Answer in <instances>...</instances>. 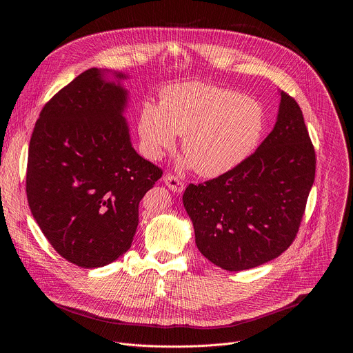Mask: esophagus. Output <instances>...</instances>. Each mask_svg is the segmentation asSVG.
<instances>
[{"label": "esophagus", "instance_id": "1", "mask_svg": "<svg viewBox=\"0 0 353 353\" xmlns=\"http://www.w3.org/2000/svg\"><path fill=\"white\" fill-rule=\"evenodd\" d=\"M163 183H165V184L169 187V190H172L173 192H181V191L184 190V183H183L180 179L172 176V174H165V176H163Z\"/></svg>", "mask_w": 353, "mask_h": 353}]
</instances>
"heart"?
Masks as SVG:
<instances>
[{
    "label": "heart",
    "mask_w": 353,
    "mask_h": 353,
    "mask_svg": "<svg viewBox=\"0 0 353 353\" xmlns=\"http://www.w3.org/2000/svg\"><path fill=\"white\" fill-rule=\"evenodd\" d=\"M264 131L261 106L247 96L216 85L188 82L163 92L161 106L143 103L138 135L145 155L158 161L181 137V165L205 177H218L253 152Z\"/></svg>",
    "instance_id": "b5f03b06"
}]
</instances>
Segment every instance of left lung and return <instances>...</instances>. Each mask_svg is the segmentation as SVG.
Segmentation results:
<instances>
[{
	"label": "left lung",
	"instance_id": "left-lung-1",
	"mask_svg": "<svg viewBox=\"0 0 353 353\" xmlns=\"http://www.w3.org/2000/svg\"><path fill=\"white\" fill-rule=\"evenodd\" d=\"M279 96L276 123L256 152L216 179L190 184L183 195L201 254L226 271L279 257L296 237L314 183L303 113L293 97Z\"/></svg>",
	"mask_w": 353,
	"mask_h": 353
}]
</instances>
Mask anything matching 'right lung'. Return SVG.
Wrapping results in <instances>:
<instances>
[{
	"mask_svg": "<svg viewBox=\"0 0 353 353\" xmlns=\"http://www.w3.org/2000/svg\"><path fill=\"white\" fill-rule=\"evenodd\" d=\"M127 78L100 68L78 75L46 103L29 143L32 215L57 253L82 268L128 251L139 201L162 177L132 148Z\"/></svg>",
	"mask_w": 353,
	"mask_h": 353,
	"instance_id": "1",
	"label": "right lung"
}]
</instances>
